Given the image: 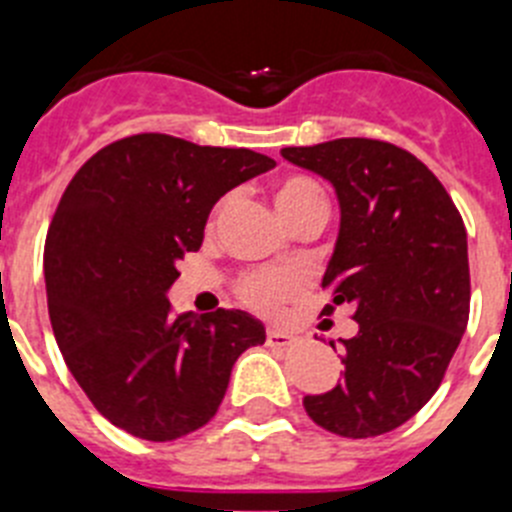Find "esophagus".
Wrapping results in <instances>:
<instances>
[{
  "label": "esophagus",
  "instance_id": "34e87169",
  "mask_svg": "<svg viewBox=\"0 0 512 512\" xmlns=\"http://www.w3.org/2000/svg\"><path fill=\"white\" fill-rule=\"evenodd\" d=\"M295 341V338L289 336L287 330H279V328H269V333H266V343L269 346H289V343Z\"/></svg>",
  "mask_w": 512,
  "mask_h": 512
}]
</instances>
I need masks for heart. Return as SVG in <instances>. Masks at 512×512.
<instances>
[{
  "mask_svg": "<svg viewBox=\"0 0 512 512\" xmlns=\"http://www.w3.org/2000/svg\"><path fill=\"white\" fill-rule=\"evenodd\" d=\"M274 205H277L284 223L300 212L328 210L323 187L315 179L302 174L284 176L274 189ZM220 210H223V205L217 207V212ZM292 292H295V282L282 271H259V274H251L241 282V297L261 312H277L279 305L292 297Z\"/></svg>",
  "mask_w": 512,
  "mask_h": 512,
  "instance_id": "obj_1",
  "label": "heart"
}]
</instances>
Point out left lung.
<instances>
[{
    "label": "left lung",
    "instance_id": "1",
    "mask_svg": "<svg viewBox=\"0 0 512 512\" xmlns=\"http://www.w3.org/2000/svg\"><path fill=\"white\" fill-rule=\"evenodd\" d=\"M282 156L336 189L341 223L323 287L359 323L338 338L343 382L302 405L330 433L382 436L431 400L467 330V228L433 171L392 143L338 138Z\"/></svg>",
    "mask_w": 512,
    "mask_h": 512
}]
</instances>
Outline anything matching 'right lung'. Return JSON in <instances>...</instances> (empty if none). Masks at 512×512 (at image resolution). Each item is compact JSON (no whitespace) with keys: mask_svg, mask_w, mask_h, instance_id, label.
Instances as JSON below:
<instances>
[{"mask_svg":"<svg viewBox=\"0 0 512 512\" xmlns=\"http://www.w3.org/2000/svg\"><path fill=\"white\" fill-rule=\"evenodd\" d=\"M248 148L130 135L76 171L45 238V295L69 372L112 425L174 441L217 413L238 356L266 341L243 310L171 315L184 253L215 202L274 169Z\"/></svg>","mask_w":512,"mask_h":512,"instance_id":"obj_1","label":"right lung"}]
</instances>
